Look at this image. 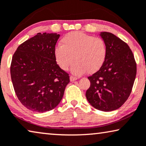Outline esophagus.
<instances>
[{"mask_svg":"<svg viewBox=\"0 0 146 146\" xmlns=\"http://www.w3.org/2000/svg\"><path fill=\"white\" fill-rule=\"evenodd\" d=\"M78 78L75 76H71L70 77V80L71 82H73V81H75V80H76Z\"/></svg>","mask_w":146,"mask_h":146,"instance_id":"obj_1","label":"esophagus"}]
</instances>
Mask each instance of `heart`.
Returning a JSON list of instances; mask_svg holds the SVG:
<instances>
[{
	"label": "heart",
	"instance_id": "1",
	"mask_svg": "<svg viewBox=\"0 0 146 146\" xmlns=\"http://www.w3.org/2000/svg\"><path fill=\"white\" fill-rule=\"evenodd\" d=\"M107 52L106 44L101 38L74 31L64 35L61 45L54 48V54L63 70H67L74 60L72 72L81 75L86 71L92 74L99 70L105 62Z\"/></svg>",
	"mask_w": 146,
	"mask_h": 146
}]
</instances>
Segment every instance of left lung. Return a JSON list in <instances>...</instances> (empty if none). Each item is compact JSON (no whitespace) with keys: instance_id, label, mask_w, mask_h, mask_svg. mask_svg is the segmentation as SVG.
Listing matches in <instances>:
<instances>
[{"instance_id":"8db88e82","label":"left lung","mask_w":146,"mask_h":146,"mask_svg":"<svg viewBox=\"0 0 146 146\" xmlns=\"http://www.w3.org/2000/svg\"><path fill=\"white\" fill-rule=\"evenodd\" d=\"M107 47L102 66L88 77L90 87L86 96L94 108L111 111L120 108L132 92L136 76V63L129 46L113 33L101 32Z\"/></svg>"}]
</instances>
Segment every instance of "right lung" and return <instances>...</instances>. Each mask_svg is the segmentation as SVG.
<instances>
[{
    "label": "right lung",
    "mask_w": 146,
    "mask_h": 146,
    "mask_svg": "<svg viewBox=\"0 0 146 146\" xmlns=\"http://www.w3.org/2000/svg\"><path fill=\"white\" fill-rule=\"evenodd\" d=\"M60 35L38 33L21 44L12 56L10 74L21 103L32 111L53 109L62 100L69 74L56 64L54 51Z\"/></svg>",
    "instance_id": "1"
}]
</instances>
